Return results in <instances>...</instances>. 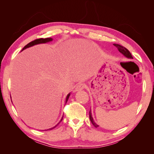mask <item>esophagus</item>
Here are the masks:
<instances>
[{"label": "esophagus", "instance_id": "1", "mask_svg": "<svg viewBox=\"0 0 154 154\" xmlns=\"http://www.w3.org/2000/svg\"><path fill=\"white\" fill-rule=\"evenodd\" d=\"M85 88V85L83 83H79L76 86V87H75V91H81L83 89Z\"/></svg>", "mask_w": 154, "mask_h": 154}]
</instances>
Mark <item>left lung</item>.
I'll return each mask as SVG.
<instances>
[{
	"mask_svg": "<svg viewBox=\"0 0 154 154\" xmlns=\"http://www.w3.org/2000/svg\"><path fill=\"white\" fill-rule=\"evenodd\" d=\"M114 46H116L118 50H119V51L120 52L121 54H122L124 56L126 57L127 58H129V59H133V57L132 55H131V54H130V52L127 50V49L126 48H124L123 46H122V45H120L119 44H114ZM89 119L91 121V122H92V124H93V126L94 127L97 128L98 126H99V125H97V124L94 122V121L93 119V116H92V114H91V111L90 110L89 111Z\"/></svg>",
	"mask_w": 154,
	"mask_h": 154,
	"instance_id": "left-lung-1",
	"label": "left lung"
}]
</instances>
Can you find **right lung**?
Here are the masks:
<instances>
[{
	"label": "right lung",
	"mask_w": 154,
	"mask_h": 154,
	"mask_svg": "<svg viewBox=\"0 0 154 154\" xmlns=\"http://www.w3.org/2000/svg\"><path fill=\"white\" fill-rule=\"evenodd\" d=\"M52 40H53V39H52L51 38H39V39H36V40H34V41H32V42H30V43L29 44H28L26 45H25V46L23 48V49H22V50H25V49H26V48H30V47H32V46H33V45H36V44H45V43H47V42H51ZM69 96H70V93H69L68 94H67V97H66V101H65V103H67V100H68V99H69ZM63 117H62V119H61V120H60V122L61 121L63 120ZM60 122H59L56 126H54V127H53V128H50V129H48V130H52V129H54V128H55L59 124H60Z\"/></svg>",
	"instance_id": "right-lung-1"
}]
</instances>
